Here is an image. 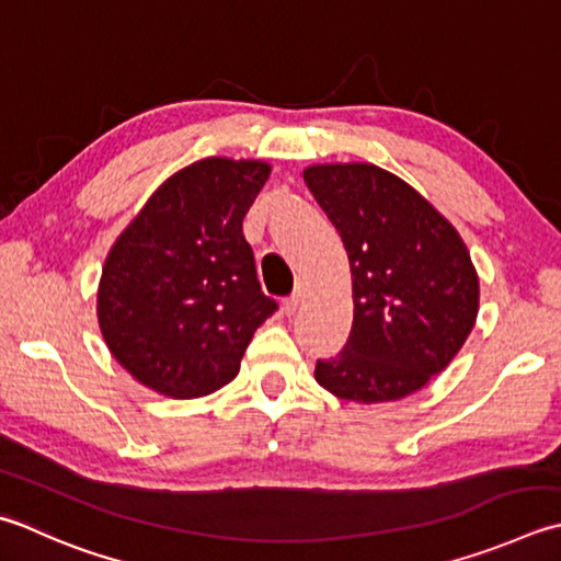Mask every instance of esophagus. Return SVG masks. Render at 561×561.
Wrapping results in <instances>:
<instances>
[{
  "mask_svg": "<svg viewBox=\"0 0 561 561\" xmlns=\"http://www.w3.org/2000/svg\"><path fill=\"white\" fill-rule=\"evenodd\" d=\"M304 296H306V287H304V284H299V287L294 289V294L284 299V313L294 316L296 311H299L301 304H304Z\"/></svg>",
  "mask_w": 561,
  "mask_h": 561,
  "instance_id": "1",
  "label": "esophagus"
}]
</instances>
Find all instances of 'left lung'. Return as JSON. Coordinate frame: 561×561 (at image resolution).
I'll use <instances>...</instances> for the list:
<instances>
[{
	"label": "left lung",
	"mask_w": 561,
	"mask_h": 561,
	"mask_svg": "<svg viewBox=\"0 0 561 561\" xmlns=\"http://www.w3.org/2000/svg\"><path fill=\"white\" fill-rule=\"evenodd\" d=\"M304 182L337 228L353 274V331L316 365L343 401L411 397L462 350L479 313V274L462 236L393 172L369 162L309 164Z\"/></svg>",
	"instance_id": "8db88e82"
}]
</instances>
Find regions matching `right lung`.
Wrapping results in <instances>:
<instances>
[{
    "label": "right lung",
    "instance_id": "add662e5",
    "mask_svg": "<svg viewBox=\"0 0 561 561\" xmlns=\"http://www.w3.org/2000/svg\"><path fill=\"white\" fill-rule=\"evenodd\" d=\"M270 172L265 160L186 164L108 250L99 331L118 365L160 397L199 399L233 381L252 335L277 311L243 236Z\"/></svg>",
    "mask_w": 561,
    "mask_h": 561
}]
</instances>
